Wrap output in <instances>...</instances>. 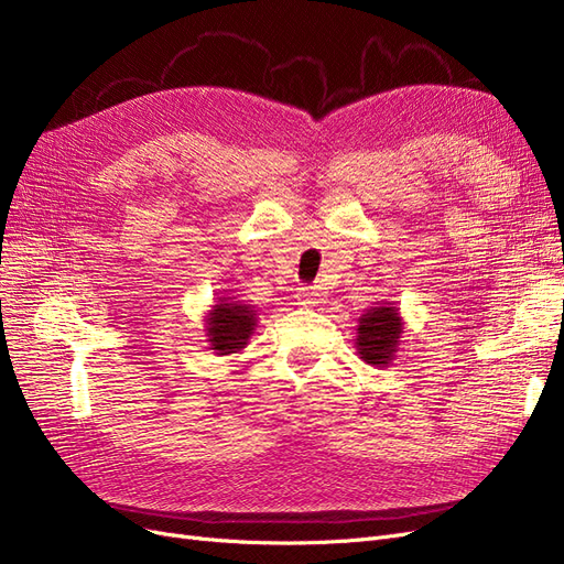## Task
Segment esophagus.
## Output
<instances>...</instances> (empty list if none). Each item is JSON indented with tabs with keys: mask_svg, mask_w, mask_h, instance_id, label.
Here are the masks:
<instances>
[{
	"mask_svg": "<svg viewBox=\"0 0 564 564\" xmlns=\"http://www.w3.org/2000/svg\"><path fill=\"white\" fill-rule=\"evenodd\" d=\"M296 301H299V305H315V303H319V286H299Z\"/></svg>",
	"mask_w": 564,
	"mask_h": 564,
	"instance_id": "esophagus-1",
	"label": "esophagus"
}]
</instances>
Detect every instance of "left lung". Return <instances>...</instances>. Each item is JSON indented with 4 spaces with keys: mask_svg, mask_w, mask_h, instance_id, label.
<instances>
[{
    "mask_svg": "<svg viewBox=\"0 0 564 564\" xmlns=\"http://www.w3.org/2000/svg\"><path fill=\"white\" fill-rule=\"evenodd\" d=\"M402 317L392 305H377L367 311L357 324V355L371 367H386L398 350Z\"/></svg>",
    "mask_w": 564,
    "mask_h": 564,
    "instance_id": "left-lung-1",
    "label": "left lung"
}]
</instances>
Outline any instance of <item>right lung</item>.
<instances>
[{
  "mask_svg": "<svg viewBox=\"0 0 564 564\" xmlns=\"http://www.w3.org/2000/svg\"><path fill=\"white\" fill-rule=\"evenodd\" d=\"M256 327V311L251 305L232 299H218L207 315L209 346L216 355H230L247 346Z\"/></svg>",
  "mask_w": 564,
  "mask_h": 564,
  "instance_id": "right-lung-1",
  "label": "right lung"
}]
</instances>
